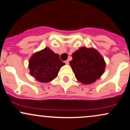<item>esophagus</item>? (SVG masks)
I'll use <instances>...</instances> for the list:
<instances>
[{
	"mask_svg": "<svg viewBox=\"0 0 130 130\" xmlns=\"http://www.w3.org/2000/svg\"><path fill=\"white\" fill-rule=\"evenodd\" d=\"M65 63H66L67 65H68V64H69V61H68V60H67L65 62Z\"/></svg>",
	"mask_w": 130,
	"mask_h": 130,
	"instance_id": "1",
	"label": "esophagus"
}]
</instances>
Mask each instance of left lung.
I'll use <instances>...</instances> for the list:
<instances>
[{"mask_svg":"<svg viewBox=\"0 0 130 130\" xmlns=\"http://www.w3.org/2000/svg\"><path fill=\"white\" fill-rule=\"evenodd\" d=\"M71 56L73 59L70 65L76 79L82 84H92L104 73L106 62L94 47H81Z\"/></svg>","mask_w":130,"mask_h":130,"instance_id":"obj_1","label":"left lung"}]
</instances>
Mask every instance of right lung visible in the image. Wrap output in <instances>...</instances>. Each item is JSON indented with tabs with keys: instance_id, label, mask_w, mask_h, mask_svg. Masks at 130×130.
<instances>
[{
	"instance_id": "obj_1",
	"label": "right lung",
	"mask_w": 130,
	"mask_h": 130,
	"mask_svg": "<svg viewBox=\"0 0 130 130\" xmlns=\"http://www.w3.org/2000/svg\"><path fill=\"white\" fill-rule=\"evenodd\" d=\"M65 65L59 54L46 47L30 57L29 61V73L40 83H47L57 76L60 68Z\"/></svg>"
}]
</instances>
